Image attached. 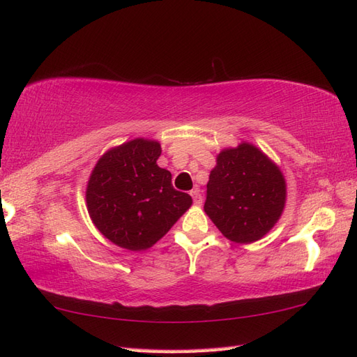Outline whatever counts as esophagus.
Returning <instances> with one entry per match:
<instances>
[{
	"mask_svg": "<svg viewBox=\"0 0 357 357\" xmlns=\"http://www.w3.org/2000/svg\"><path fill=\"white\" fill-rule=\"evenodd\" d=\"M190 195H192V197H193L195 205H201L202 204V196H201V193H199V188H193L192 192H190Z\"/></svg>",
	"mask_w": 357,
	"mask_h": 357,
	"instance_id": "obj_1",
	"label": "esophagus"
}]
</instances>
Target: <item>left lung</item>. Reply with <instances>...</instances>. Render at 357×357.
Masks as SVG:
<instances>
[{
    "instance_id": "obj_1",
    "label": "left lung",
    "mask_w": 357,
    "mask_h": 357,
    "mask_svg": "<svg viewBox=\"0 0 357 357\" xmlns=\"http://www.w3.org/2000/svg\"><path fill=\"white\" fill-rule=\"evenodd\" d=\"M286 196V179L278 165L259 147L242 141L218 155L204 210L228 240L248 245L275 227Z\"/></svg>"
}]
</instances>
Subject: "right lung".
<instances>
[{
	"instance_id": "obj_1",
	"label": "right lung",
	"mask_w": 357,
	"mask_h": 357,
	"mask_svg": "<svg viewBox=\"0 0 357 357\" xmlns=\"http://www.w3.org/2000/svg\"><path fill=\"white\" fill-rule=\"evenodd\" d=\"M160 155L158 141L135 138L106 151L91 172L89 218L124 250H149L192 206V196L173 188L172 173L156 164Z\"/></svg>"
}]
</instances>
